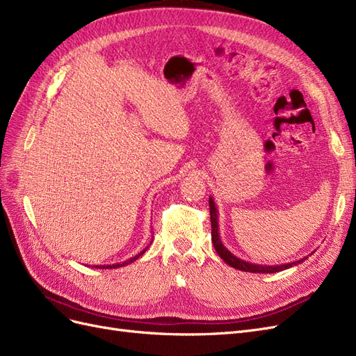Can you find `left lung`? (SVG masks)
<instances>
[{
    "label": "left lung",
    "instance_id": "8db88e82",
    "mask_svg": "<svg viewBox=\"0 0 356 356\" xmlns=\"http://www.w3.org/2000/svg\"><path fill=\"white\" fill-rule=\"evenodd\" d=\"M209 204H210V219H211V241H213V245L217 251V254H219L225 263H227L229 266H232L234 269H239V270H244V272H253V273H275V272H280V270H285L289 268H293L296 265H299L305 259H300L297 261L293 263H285V265H275V266H265V265H256V263H250L245 261L243 259H239L236 256H234L231 251H229L220 239L219 235V211H217L216 204L213 201V198H209Z\"/></svg>",
    "mask_w": 356,
    "mask_h": 356
}]
</instances>
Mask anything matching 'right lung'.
I'll return each instance as SVG.
<instances>
[{
	"instance_id": "obj_1",
	"label": "right lung",
	"mask_w": 356,
	"mask_h": 356,
	"mask_svg": "<svg viewBox=\"0 0 356 356\" xmlns=\"http://www.w3.org/2000/svg\"><path fill=\"white\" fill-rule=\"evenodd\" d=\"M151 243H152V241H151ZM146 250H147V247H146L143 251H140V253L137 254V256H134V257H131V259H129V260H125V261H122V263H115V265H108V266L100 265V266H95V268H97V269H115V268H121V266H125V265H130V263H133L134 260H137L140 256H143V253H145Z\"/></svg>"
}]
</instances>
